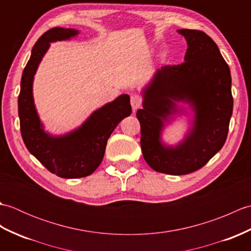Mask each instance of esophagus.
<instances>
[{
    "label": "esophagus",
    "mask_w": 251,
    "mask_h": 251,
    "mask_svg": "<svg viewBox=\"0 0 251 251\" xmlns=\"http://www.w3.org/2000/svg\"><path fill=\"white\" fill-rule=\"evenodd\" d=\"M141 98L138 95H132L130 98V103H131V108L134 110V112H136L138 109L140 108L141 105Z\"/></svg>",
    "instance_id": "obj_1"
}]
</instances>
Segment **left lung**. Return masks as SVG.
Returning a JSON list of instances; mask_svg holds the SVG:
<instances>
[{
    "label": "left lung",
    "mask_w": 251,
    "mask_h": 251,
    "mask_svg": "<svg viewBox=\"0 0 251 251\" xmlns=\"http://www.w3.org/2000/svg\"><path fill=\"white\" fill-rule=\"evenodd\" d=\"M177 32L188 44L184 62L154 72L137 111L146 162L155 172L174 176L195 172L221 150L233 112L230 68L217 44L201 31ZM182 115L189 128L179 143L168 145L163 131Z\"/></svg>",
    "instance_id": "8db88e82"
}]
</instances>
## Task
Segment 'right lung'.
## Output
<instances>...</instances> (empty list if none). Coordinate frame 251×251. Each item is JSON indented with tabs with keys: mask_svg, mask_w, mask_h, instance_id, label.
I'll return each mask as SVG.
<instances>
[{
	"mask_svg": "<svg viewBox=\"0 0 251 251\" xmlns=\"http://www.w3.org/2000/svg\"><path fill=\"white\" fill-rule=\"evenodd\" d=\"M78 34L76 29L56 26L37 40L23 72L18 97L20 131L26 149L50 173L66 179L92 175L102 162L106 141L115 127L131 114L129 96L123 94L95 110L76 128L61 135L45 130L34 103V75L50 43Z\"/></svg>",
	"mask_w": 251,
	"mask_h": 251,
	"instance_id": "obj_1",
	"label": "right lung"
}]
</instances>
